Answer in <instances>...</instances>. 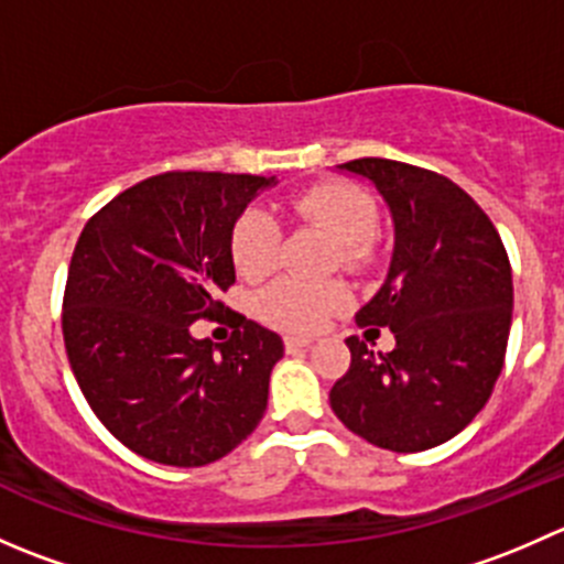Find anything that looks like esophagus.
<instances>
[{
	"mask_svg": "<svg viewBox=\"0 0 564 564\" xmlns=\"http://www.w3.org/2000/svg\"><path fill=\"white\" fill-rule=\"evenodd\" d=\"M283 344H286L289 351H294V349H305V346H311L314 344V338H303V335H286V338H283Z\"/></svg>",
	"mask_w": 564,
	"mask_h": 564,
	"instance_id": "obj_1",
	"label": "esophagus"
}]
</instances>
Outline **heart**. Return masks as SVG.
<instances>
[{
  "mask_svg": "<svg viewBox=\"0 0 564 564\" xmlns=\"http://www.w3.org/2000/svg\"><path fill=\"white\" fill-rule=\"evenodd\" d=\"M292 215L322 226L335 242H340L344 267H357L368 253V237L373 235V204L360 187L349 182H318L289 204ZM281 229L264 209H248L231 231V261L248 281L270 275L278 261ZM349 303V292L338 281H300L281 278L256 297V311L267 324L286 333L318 329L335 311Z\"/></svg>",
  "mask_w": 564,
  "mask_h": 564,
  "instance_id": "obj_1",
  "label": "heart"
}]
</instances>
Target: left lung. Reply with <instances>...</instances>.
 <instances>
[{"label":"left lung","instance_id":"1","mask_svg":"<svg viewBox=\"0 0 564 564\" xmlns=\"http://www.w3.org/2000/svg\"><path fill=\"white\" fill-rule=\"evenodd\" d=\"M368 182L392 224L388 278L357 311L395 349L346 338L351 366L329 406L351 434L392 453L453 440L491 398L513 316V275L497 229L464 191L425 169L360 158L335 166Z\"/></svg>","mask_w":564,"mask_h":564}]
</instances>
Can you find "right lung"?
<instances>
[{"instance_id":"add662e5","label":"right lung","mask_w":564,"mask_h":564,"mask_svg":"<svg viewBox=\"0 0 564 564\" xmlns=\"http://www.w3.org/2000/svg\"><path fill=\"white\" fill-rule=\"evenodd\" d=\"M278 176L169 172L128 187L78 237L62 333L100 423L166 466L224 458L264 417L281 335L235 314L218 346L191 324L218 318L235 283L231 231Z\"/></svg>"}]
</instances>
